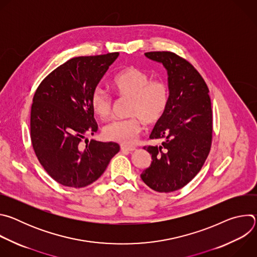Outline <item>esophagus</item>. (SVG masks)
<instances>
[{"label": "esophagus", "instance_id": "34e87169", "mask_svg": "<svg viewBox=\"0 0 257 257\" xmlns=\"http://www.w3.org/2000/svg\"><path fill=\"white\" fill-rule=\"evenodd\" d=\"M136 149L134 146H128V145H121V151L122 152H133Z\"/></svg>", "mask_w": 257, "mask_h": 257}]
</instances>
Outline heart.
<instances>
[{
  "instance_id": "obj_1",
  "label": "heart",
  "mask_w": 257,
  "mask_h": 257,
  "mask_svg": "<svg viewBox=\"0 0 257 257\" xmlns=\"http://www.w3.org/2000/svg\"><path fill=\"white\" fill-rule=\"evenodd\" d=\"M112 86L120 97L129 98V118L114 120L104 126L103 136L122 144L133 143L141 131V122L157 123L169 102V87L162 80H151L148 73L136 67H128L114 77ZM91 106L102 120L112 114L113 98L104 89L96 87L91 94Z\"/></svg>"
}]
</instances>
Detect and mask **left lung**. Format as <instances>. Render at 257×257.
<instances>
[{"mask_svg":"<svg viewBox=\"0 0 257 257\" xmlns=\"http://www.w3.org/2000/svg\"><path fill=\"white\" fill-rule=\"evenodd\" d=\"M163 64L168 73L169 102L150 138L161 145L144 146L152 164L140 177L155 191L173 192L184 187L202 168L211 146L212 112L208 87L198 71L171 52L144 54Z\"/></svg>","mask_w":257,"mask_h":257,"instance_id":"8db88e82","label":"left lung"}]
</instances>
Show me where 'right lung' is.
Masks as SVG:
<instances>
[{
	"label": "right lung",
	"mask_w": 257,
	"mask_h": 257,
	"mask_svg": "<svg viewBox=\"0 0 257 257\" xmlns=\"http://www.w3.org/2000/svg\"><path fill=\"white\" fill-rule=\"evenodd\" d=\"M118 56L70 59L50 73L34 93L30 113L33 150L47 173L63 186L90 185L120 151L116 142H82L97 131L92 91Z\"/></svg>",
	"instance_id": "add662e5"
}]
</instances>
